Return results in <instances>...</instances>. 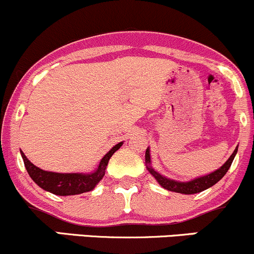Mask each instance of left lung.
Segmentation results:
<instances>
[{
    "label": "left lung",
    "instance_id": "left-lung-1",
    "mask_svg": "<svg viewBox=\"0 0 254 254\" xmlns=\"http://www.w3.org/2000/svg\"><path fill=\"white\" fill-rule=\"evenodd\" d=\"M238 147H235L234 152L232 153L229 158L227 159V162L222 165L221 168H218L215 172L206 174L204 176H199V178L193 179L190 181H176L172 180V179L163 176L162 174H159L157 170H155L151 165V155H150V147H147L146 152H145V163H146V169L149 170V173L153 178L156 179V181L161 185L162 187L168 190H172V192L176 193H182V194H194V193L203 192V190L210 189L213 185L217 184V182L226 175L228 169L230 168V165L233 163V159L238 153Z\"/></svg>",
    "mask_w": 254,
    "mask_h": 254
}]
</instances>
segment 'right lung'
<instances>
[{
	"mask_svg": "<svg viewBox=\"0 0 254 254\" xmlns=\"http://www.w3.org/2000/svg\"><path fill=\"white\" fill-rule=\"evenodd\" d=\"M124 141L119 142L104 156L99 162L98 167L92 173H54L43 170L31 163L25 153L20 150L21 157L24 159L25 168L28 175L41 189L56 195H75L90 192L97 186L105 175L108 162L114 153L122 146Z\"/></svg>",
	"mask_w": 254,
	"mask_h": 254,
	"instance_id": "right-lung-1",
	"label": "right lung"
}]
</instances>
